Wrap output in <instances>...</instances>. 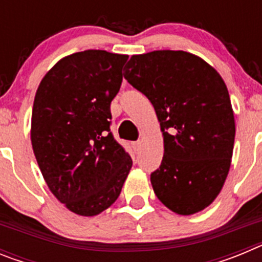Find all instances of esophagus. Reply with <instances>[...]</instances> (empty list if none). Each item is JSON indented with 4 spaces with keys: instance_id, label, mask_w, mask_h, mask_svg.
<instances>
[{
    "instance_id": "obj_1",
    "label": "esophagus",
    "mask_w": 262,
    "mask_h": 262,
    "mask_svg": "<svg viewBox=\"0 0 262 262\" xmlns=\"http://www.w3.org/2000/svg\"><path fill=\"white\" fill-rule=\"evenodd\" d=\"M140 145H142V142H140V140H138V142H134V143H133L134 151L138 152V151H139V148H140Z\"/></svg>"
}]
</instances>
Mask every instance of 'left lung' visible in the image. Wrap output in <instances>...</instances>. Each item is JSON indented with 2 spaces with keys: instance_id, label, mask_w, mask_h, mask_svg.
<instances>
[{
  "instance_id": "obj_1",
  "label": "left lung",
  "mask_w": 262,
  "mask_h": 262,
  "mask_svg": "<svg viewBox=\"0 0 262 262\" xmlns=\"http://www.w3.org/2000/svg\"><path fill=\"white\" fill-rule=\"evenodd\" d=\"M124 78L151 101L163 133L155 194L176 214L202 211L221 193L232 159L235 118L223 78L200 56L170 50L133 55Z\"/></svg>"
}]
</instances>
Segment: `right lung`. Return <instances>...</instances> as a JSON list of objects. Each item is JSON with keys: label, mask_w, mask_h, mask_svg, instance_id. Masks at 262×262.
Here are the masks:
<instances>
[{"label": "right lung", "mask_w": 262, "mask_h": 262, "mask_svg": "<svg viewBox=\"0 0 262 262\" xmlns=\"http://www.w3.org/2000/svg\"><path fill=\"white\" fill-rule=\"evenodd\" d=\"M127 59L102 50L72 53L46 73L36 90L34 155L51 193L81 216L108 209L133 166L110 131V103Z\"/></svg>", "instance_id": "obj_1"}]
</instances>
